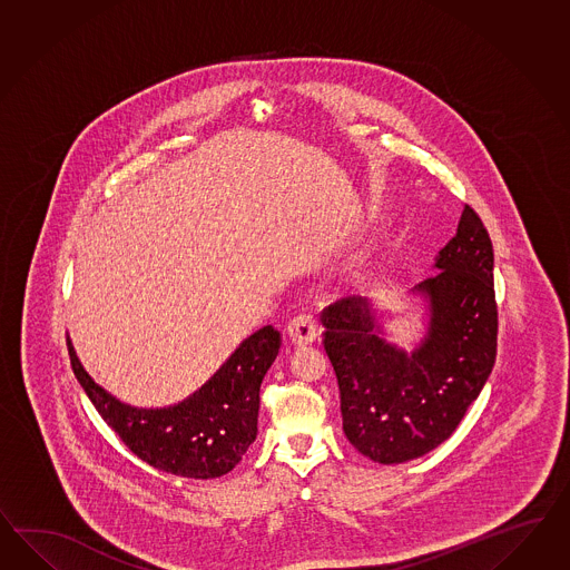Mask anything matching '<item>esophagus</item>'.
Segmentation results:
<instances>
[{"label": "esophagus", "mask_w": 570, "mask_h": 570, "mask_svg": "<svg viewBox=\"0 0 570 570\" xmlns=\"http://www.w3.org/2000/svg\"><path fill=\"white\" fill-rule=\"evenodd\" d=\"M288 335L294 344H311L317 337V321L311 313H298L288 323Z\"/></svg>", "instance_id": "esophagus-1"}]
</instances>
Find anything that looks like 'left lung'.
<instances>
[{
  "mask_svg": "<svg viewBox=\"0 0 570 570\" xmlns=\"http://www.w3.org/2000/svg\"><path fill=\"white\" fill-rule=\"evenodd\" d=\"M434 267L414 286L431 321L412 354L379 335L373 306L362 296L335 301L321 313L347 441L383 465L422 458L444 443L497 361L494 253L470 206Z\"/></svg>",
  "mask_w": 570,
  "mask_h": 570,
  "instance_id": "left-lung-1",
  "label": "left lung"
}]
</instances>
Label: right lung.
<instances>
[{
  "label": "right lung",
  "mask_w": 570,
  "mask_h": 570,
  "mask_svg": "<svg viewBox=\"0 0 570 570\" xmlns=\"http://www.w3.org/2000/svg\"><path fill=\"white\" fill-rule=\"evenodd\" d=\"M279 344L278 330L265 325L189 400L160 410L119 402L83 371L70 340L68 352L86 395L134 455L163 472L209 480L230 472L255 441L259 387Z\"/></svg>",
  "instance_id": "add662e5"
}]
</instances>
